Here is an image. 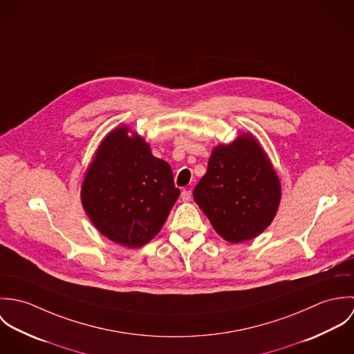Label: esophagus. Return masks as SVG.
Segmentation results:
<instances>
[{"mask_svg":"<svg viewBox=\"0 0 354 354\" xmlns=\"http://www.w3.org/2000/svg\"><path fill=\"white\" fill-rule=\"evenodd\" d=\"M191 196H192V194H191L189 189H184V191L181 192V201H183V202H189V201H191Z\"/></svg>","mask_w":354,"mask_h":354,"instance_id":"esophagus-1","label":"esophagus"}]
</instances>
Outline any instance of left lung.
Masks as SVG:
<instances>
[{
	"instance_id": "left-lung-1",
	"label": "left lung",
	"mask_w": 354,
	"mask_h": 354,
	"mask_svg": "<svg viewBox=\"0 0 354 354\" xmlns=\"http://www.w3.org/2000/svg\"><path fill=\"white\" fill-rule=\"evenodd\" d=\"M194 199L215 232L237 244L257 237L272 222L281 183L254 136L243 133L212 150Z\"/></svg>"
}]
</instances>
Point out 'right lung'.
I'll use <instances>...</instances> for the list:
<instances>
[{"label":"right lung","mask_w":354,"mask_h":354,"mask_svg":"<svg viewBox=\"0 0 354 354\" xmlns=\"http://www.w3.org/2000/svg\"><path fill=\"white\" fill-rule=\"evenodd\" d=\"M122 125L103 140L82 185V204L109 240L139 248L159 233L180 196L167 162Z\"/></svg>","instance_id":"obj_1"}]
</instances>
